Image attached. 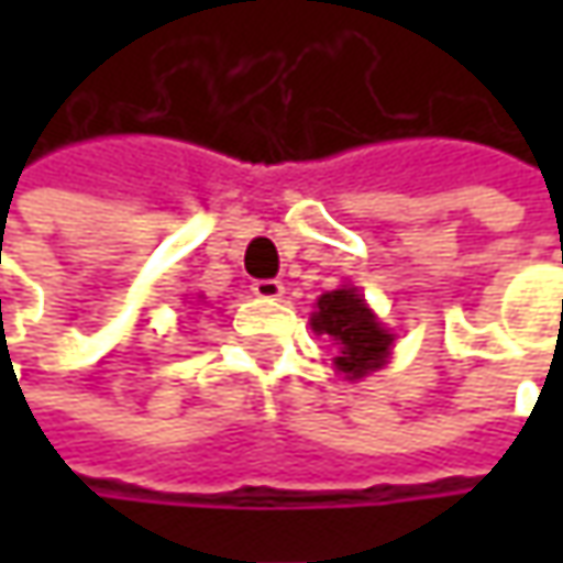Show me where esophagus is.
Segmentation results:
<instances>
[{"label":"esophagus","instance_id":"34e87169","mask_svg":"<svg viewBox=\"0 0 563 563\" xmlns=\"http://www.w3.org/2000/svg\"><path fill=\"white\" fill-rule=\"evenodd\" d=\"M250 291L256 294V297H263V300H278V297L285 294V285L275 282V278H260V282H253Z\"/></svg>","mask_w":563,"mask_h":563}]
</instances>
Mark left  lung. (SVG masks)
Returning a JSON list of instances; mask_svg holds the SVG:
<instances>
[{"label": "left lung", "instance_id": "8db88e82", "mask_svg": "<svg viewBox=\"0 0 563 563\" xmlns=\"http://www.w3.org/2000/svg\"><path fill=\"white\" fill-rule=\"evenodd\" d=\"M316 335H329L338 347L335 366L347 378H363L388 363L395 335L366 307L363 294L351 285L322 294L310 316Z\"/></svg>", "mask_w": 563, "mask_h": 563}]
</instances>
